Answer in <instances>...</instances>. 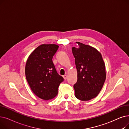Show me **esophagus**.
Segmentation results:
<instances>
[{
  "label": "esophagus",
  "mask_w": 129,
  "mask_h": 129,
  "mask_svg": "<svg viewBox=\"0 0 129 129\" xmlns=\"http://www.w3.org/2000/svg\"><path fill=\"white\" fill-rule=\"evenodd\" d=\"M63 77L64 80H66L67 78H68V75H64Z\"/></svg>",
  "instance_id": "esophagus-1"
}]
</instances>
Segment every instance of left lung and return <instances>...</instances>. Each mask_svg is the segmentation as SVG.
<instances>
[{
  "label": "left lung",
  "instance_id": "1",
  "mask_svg": "<svg viewBox=\"0 0 129 129\" xmlns=\"http://www.w3.org/2000/svg\"><path fill=\"white\" fill-rule=\"evenodd\" d=\"M77 44L78 48H72L77 72L75 95L86 101L96 98L101 91L106 79L105 65L96 48L80 42Z\"/></svg>",
  "mask_w": 129,
  "mask_h": 129
}]
</instances>
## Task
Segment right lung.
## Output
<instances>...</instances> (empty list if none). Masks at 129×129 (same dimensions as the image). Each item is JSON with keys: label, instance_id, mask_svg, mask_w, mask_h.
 Here are the masks:
<instances>
[{"label": "right lung", "instance_id": "1", "mask_svg": "<svg viewBox=\"0 0 129 129\" xmlns=\"http://www.w3.org/2000/svg\"><path fill=\"white\" fill-rule=\"evenodd\" d=\"M58 46L42 44L32 52L25 66V75L33 92L44 100L54 98L63 78L56 71L52 58Z\"/></svg>", "mask_w": 129, "mask_h": 129}]
</instances>
